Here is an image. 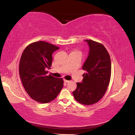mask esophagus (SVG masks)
<instances>
[{
  "label": "esophagus",
  "instance_id": "obj_1",
  "mask_svg": "<svg viewBox=\"0 0 135 135\" xmlns=\"http://www.w3.org/2000/svg\"><path fill=\"white\" fill-rule=\"evenodd\" d=\"M64 81L65 83H68V82H70V81H68V80H66V79H64Z\"/></svg>",
  "mask_w": 135,
  "mask_h": 135
}]
</instances>
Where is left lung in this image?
<instances>
[{"label": "left lung", "instance_id": "obj_1", "mask_svg": "<svg viewBox=\"0 0 135 135\" xmlns=\"http://www.w3.org/2000/svg\"><path fill=\"white\" fill-rule=\"evenodd\" d=\"M89 51L82 69L81 83L77 82V88L73 91L74 98L84 105L97 103L104 95L110 81L111 63L107 50L100 43L91 40H85Z\"/></svg>", "mask_w": 135, "mask_h": 135}]
</instances>
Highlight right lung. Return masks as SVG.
I'll list each match as a JSON object with an SVG mask.
<instances>
[{
    "mask_svg": "<svg viewBox=\"0 0 135 135\" xmlns=\"http://www.w3.org/2000/svg\"><path fill=\"white\" fill-rule=\"evenodd\" d=\"M59 47L46 42L32 43L22 53L19 65L22 84L29 96L41 103L56 98L63 87V79L46 75L50 69L52 54Z\"/></svg>",
    "mask_w": 135,
    "mask_h": 135,
    "instance_id": "obj_1",
    "label": "right lung"
}]
</instances>
